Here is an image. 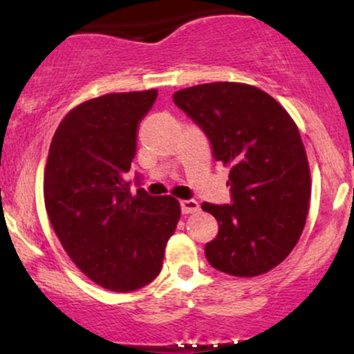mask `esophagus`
I'll return each instance as SVG.
<instances>
[{
	"mask_svg": "<svg viewBox=\"0 0 354 354\" xmlns=\"http://www.w3.org/2000/svg\"><path fill=\"white\" fill-rule=\"evenodd\" d=\"M180 205H181L183 214H189V213H194V211L200 209V205H198L196 200H183Z\"/></svg>",
	"mask_w": 354,
	"mask_h": 354,
	"instance_id": "esophagus-1",
	"label": "esophagus"
}]
</instances>
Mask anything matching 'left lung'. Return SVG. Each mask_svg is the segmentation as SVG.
Here are the masks:
<instances>
[{"label": "left lung", "instance_id": "left-lung-1", "mask_svg": "<svg viewBox=\"0 0 354 354\" xmlns=\"http://www.w3.org/2000/svg\"><path fill=\"white\" fill-rule=\"evenodd\" d=\"M173 101L203 129L214 160L230 168V205H201L219 225L206 259L241 278L273 270L301 236L311 194L295 121L268 93L243 83L198 84Z\"/></svg>", "mask_w": 354, "mask_h": 354}]
</instances>
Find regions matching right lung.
Segmentation results:
<instances>
[{"label":"right lung","mask_w":354,"mask_h":354,"mask_svg":"<svg viewBox=\"0 0 354 354\" xmlns=\"http://www.w3.org/2000/svg\"><path fill=\"white\" fill-rule=\"evenodd\" d=\"M156 89L111 93L81 103L61 121L44 169V205L76 266L106 290L128 293L161 271L181 208L173 196L131 194L124 174ZM136 176V185H140Z\"/></svg>","instance_id":"1"}]
</instances>
